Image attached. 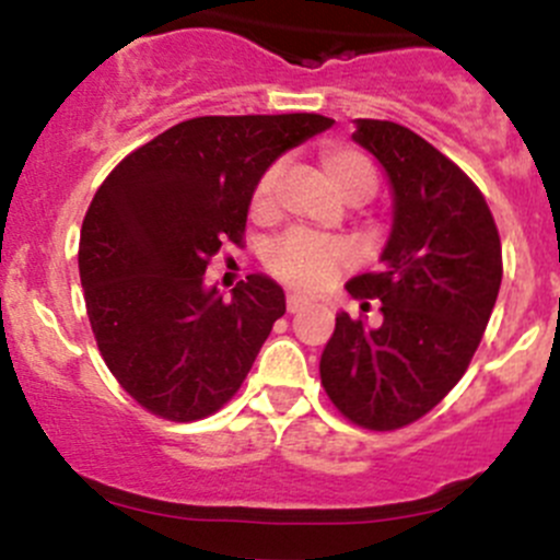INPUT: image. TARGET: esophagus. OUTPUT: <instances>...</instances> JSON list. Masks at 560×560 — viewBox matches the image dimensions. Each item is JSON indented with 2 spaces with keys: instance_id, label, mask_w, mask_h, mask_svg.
<instances>
[{
  "instance_id": "obj_1",
  "label": "esophagus",
  "mask_w": 560,
  "mask_h": 560,
  "mask_svg": "<svg viewBox=\"0 0 560 560\" xmlns=\"http://www.w3.org/2000/svg\"><path fill=\"white\" fill-rule=\"evenodd\" d=\"M308 303H312V298H308V295H301V292H290V295H287V312L295 314V312H301V308H306Z\"/></svg>"
}]
</instances>
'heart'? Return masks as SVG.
Masks as SVG:
<instances>
[{
    "label": "heart",
    "instance_id": "1",
    "mask_svg": "<svg viewBox=\"0 0 560 560\" xmlns=\"http://www.w3.org/2000/svg\"><path fill=\"white\" fill-rule=\"evenodd\" d=\"M281 172H284L281 164H270L254 183L252 199H248V213L254 221H270L279 213ZM319 172L352 205L369 199L377 188V170L372 161L345 144H330L319 150ZM352 265H355V248L350 243L314 241L298 232L281 237L268 254L270 273L301 290H323Z\"/></svg>",
    "mask_w": 560,
    "mask_h": 560
}]
</instances>
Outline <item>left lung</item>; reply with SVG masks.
Returning <instances> with one entry per match:
<instances>
[{
	"mask_svg": "<svg viewBox=\"0 0 560 560\" xmlns=\"http://www.w3.org/2000/svg\"><path fill=\"white\" fill-rule=\"evenodd\" d=\"M352 139L394 191L383 268L347 281L363 312L377 298L383 317L341 312L319 380L352 424L390 432L427 416L468 369L501 290V237L474 180L410 128L355 119Z\"/></svg>",
	"mask_w": 560,
	"mask_h": 560,
	"instance_id": "left-lung-1",
	"label": "left lung"
}]
</instances>
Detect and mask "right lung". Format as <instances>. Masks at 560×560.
Wrapping results in <instances>:
<instances>
[{
	"mask_svg": "<svg viewBox=\"0 0 560 560\" xmlns=\"http://www.w3.org/2000/svg\"><path fill=\"white\" fill-rule=\"evenodd\" d=\"M334 119L194 117L125 155L81 224L79 273L108 372L144 410L199 421L246 380L287 312L284 290L246 276L224 301L205 287L221 243L241 246L257 177Z\"/></svg>",
	"mask_w": 560,
	"mask_h": 560,
	"instance_id": "add662e5",
	"label": "right lung"
}]
</instances>
